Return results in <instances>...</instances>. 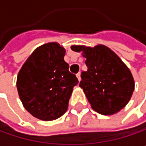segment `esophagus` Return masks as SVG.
Here are the masks:
<instances>
[{"instance_id": "esophagus-1", "label": "esophagus", "mask_w": 146, "mask_h": 146, "mask_svg": "<svg viewBox=\"0 0 146 146\" xmlns=\"http://www.w3.org/2000/svg\"><path fill=\"white\" fill-rule=\"evenodd\" d=\"M76 77H77V79H78V81H80V80H81V72H78V73L76 74Z\"/></svg>"}]
</instances>
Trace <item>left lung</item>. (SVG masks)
Returning <instances> with one entry per match:
<instances>
[{"label": "left lung", "instance_id": "left-lung-1", "mask_svg": "<svg viewBox=\"0 0 146 146\" xmlns=\"http://www.w3.org/2000/svg\"><path fill=\"white\" fill-rule=\"evenodd\" d=\"M83 51L88 68L81 74L79 86L94 111L103 115L118 112L129 103L135 83L131 70L118 56L108 47L71 46Z\"/></svg>", "mask_w": 146, "mask_h": 146}]
</instances>
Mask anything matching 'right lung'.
Returning a JSON list of instances; mask_svg holds the SVG:
<instances>
[{
  "label": "right lung",
  "mask_w": 146,
  "mask_h": 146,
  "mask_svg": "<svg viewBox=\"0 0 146 146\" xmlns=\"http://www.w3.org/2000/svg\"><path fill=\"white\" fill-rule=\"evenodd\" d=\"M65 48L57 42L35 48L20 70L16 86L24 108L35 117L51 121L68 110L76 75L64 61Z\"/></svg>",
  "instance_id": "1"
}]
</instances>
